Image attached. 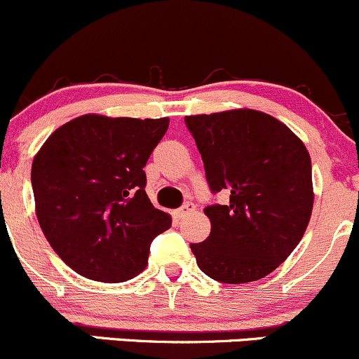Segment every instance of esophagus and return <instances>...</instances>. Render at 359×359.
Returning <instances> with one entry per match:
<instances>
[{"label": "esophagus", "instance_id": "esophagus-1", "mask_svg": "<svg viewBox=\"0 0 359 359\" xmlns=\"http://www.w3.org/2000/svg\"><path fill=\"white\" fill-rule=\"evenodd\" d=\"M191 212H194V205H193V203H187V205L180 206V208L177 210L175 215H177V219H184V217L189 215Z\"/></svg>", "mask_w": 359, "mask_h": 359}]
</instances>
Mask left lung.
Segmentation results:
<instances>
[{
	"mask_svg": "<svg viewBox=\"0 0 359 359\" xmlns=\"http://www.w3.org/2000/svg\"><path fill=\"white\" fill-rule=\"evenodd\" d=\"M212 193V231L193 243L200 269L215 281L248 283L273 273L302 240L313 213L311 156L287 125L255 109L186 116Z\"/></svg>",
	"mask_w": 359,
	"mask_h": 359,
	"instance_id": "8db88e82",
	"label": "left lung"
}]
</instances>
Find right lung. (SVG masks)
<instances>
[{
    "instance_id": "obj_1",
    "label": "right lung",
    "mask_w": 359,
    "mask_h": 359,
    "mask_svg": "<svg viewBox=\"0 0 359 359\" xmlns=\"http://www.w3.org/2000/svg\"><path fill=\"white\" fill-rule=\"evenodd\" d=\"M168 123L83 114L57 128L32 159L43 234L81 276L132 280L146 269L151 241L172 226L147 198L144 172Z\"/></svg>"
}]
</instances>
